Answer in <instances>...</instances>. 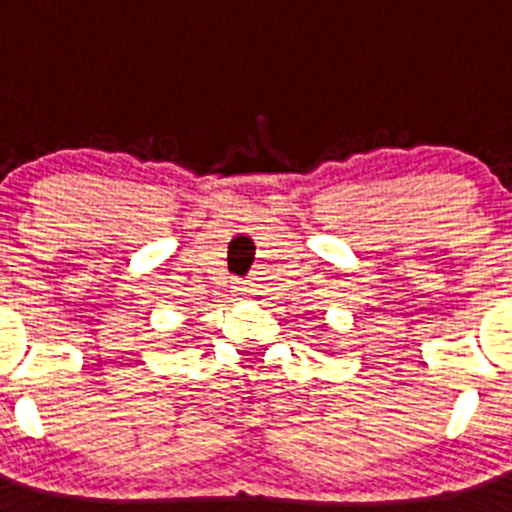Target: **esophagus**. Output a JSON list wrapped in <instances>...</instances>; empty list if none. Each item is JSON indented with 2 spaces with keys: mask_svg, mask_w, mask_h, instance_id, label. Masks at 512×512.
Returning a JSON list of instances; mask_svg holds the SVG:
<instances>
[{
  "mask_svg": "<svg viewBox=\"0 0 512 512\" xmlns=\"http://www.w3.org/2000/svg\"><path fill=\"white\" fill-rule=\"evenodd\" d=\"M237 292H240V294H250L252 292V289L250 287H247V282H237Z\"/></svg>",
  "mask_w": 512,
  "mask_h": 512,
  "instance_id": "34e87169",
  "label": "esophagus"
}]
</instances>
